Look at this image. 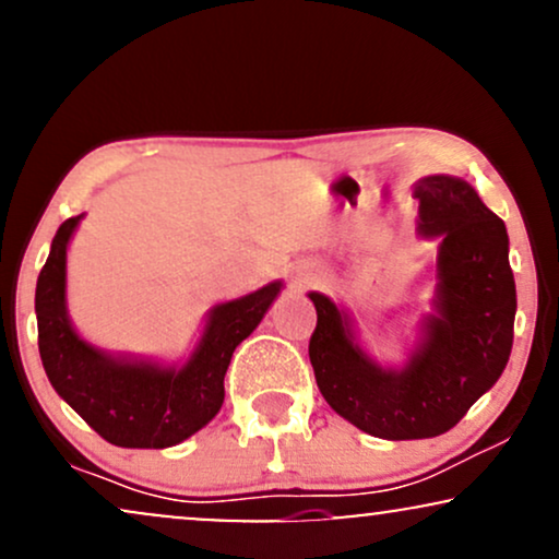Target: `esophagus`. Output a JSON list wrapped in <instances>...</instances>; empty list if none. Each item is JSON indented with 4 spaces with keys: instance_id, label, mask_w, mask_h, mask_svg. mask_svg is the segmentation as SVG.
<instances>
[{
    "instance_id": "obj_1",
    "label": "esophagus",
    "mask_w": 559,
    "mask_h": 559,
    "mask_svg": "<svg viewBox=\"0 0 559 559\" xmlns=\"http://www.w3.org/2000/svg\"><path fill=\"white\" fill-rule=\"evenodd\" d=\"M308 280H313V277H306V280H300V285H306V282H308Z\"/></svg>"
}]
</instances>
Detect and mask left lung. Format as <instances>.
Here are the masks:
<instances>
[{"label": "left lung", "mask_w": 559, "mask_h": 559, "mask_svg": "<svg viewBox=\"0 0 559 559\" xmlns=\"http://www.w3.org/2000/svg\"><path fill=\"white\" fill-rule=\"evenodd\" d=\"M413 195L418 227L442 246L437 313L424 319V337L405 369H379L358 347L345 313L326 295H308L317 306L308 358L321 395L379 439L450 431L500 379L513 350L518 300L504 222L457 177H424Z\"/></svg>", "instance_id": "8db88e82"}]
</instances>
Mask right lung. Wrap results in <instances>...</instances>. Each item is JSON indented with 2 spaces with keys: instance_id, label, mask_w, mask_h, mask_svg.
Instances as JSON below:
<instances>
[{
  "instance_id": "obj_1",
  "label": "right lung",
  "mask_w": 559,
  "mask_h": 559,
  "mask_svg": "<svg viewBox=\"0 0 559 559\" xmlns=\"http://www.w3.org/2000/svg\"><path fill=\"white\" fill-rule=\"evenodd\" d=\"M81 216L59 225L36 282L44 371L57 395L107 442L117 448H173L219 413L229 358L259 326L282 285L272 282L246 298L216 306L182 369L115 360L78 337L64 308L68 242Z\"/></svg>"
}]
</instances>
